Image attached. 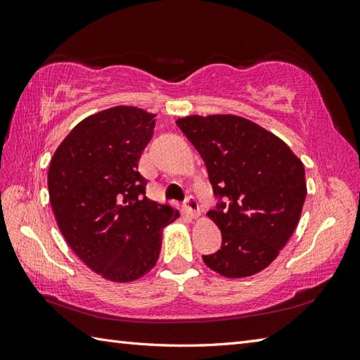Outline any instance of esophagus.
I'll return each instance as SVG.
<instances>
[{
	"mask_svg": "<svg viewBox=\"0 0 360 360\" xmlns=\"http://www.w3.org/2000/svg\"><path fill=\"white\" fill-rule=\"evenodd\" d=\"M184 207H186V210L188 212V215L192 217V218H198V217L201 215L200 205H198V201H196V198H195L193 195H187V196H186Z\"/></svg>",
	"mask_w": 360,
	"mask_h": 360,
	"instance_id": "esophagus-1",
	"label": "esophagus"
}]
</instances>
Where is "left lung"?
<instances>
[{
    "label": "left lung",
    "instance_id": "obj_1",
    "mask_svg": "<svg viewBox=\"0 0 360 360\" xmlns=\"http://www.w3.org/2000/svg\"><path fill=\"white\" fill-rule=\"evenodd\" d=\"M176 125L204 159L218 200L207 215L223 243L202 255L204 263L227 278L263 271L300 219L307 198L302 160L277 136L232 114L188 116Z\"/></svg>",
    "mask_w": 360,
    "mask_h": 360
}]
</instances>
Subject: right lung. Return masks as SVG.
I'll list each match as a JSON object with an SVG mask.
<instances>
[{
    "label": "right lung",
    "instance_id": "obj_1",
    "mask_svg": "<svg viewBox=\"0 0 360 360\" xmlns=\"http://www.w3.org/2000/svg\"><path fill=\"white\" fill-rule=\"evenodd\" d=\"M156 116L114 106L82 120L53 153L49 201L60 232L83 263L117 283L155 267L162 229L179 217L145 196L137 172Z\"/></svg>",
    "mask_w": 360,
    "mask_h": 360
}]
</instances>
